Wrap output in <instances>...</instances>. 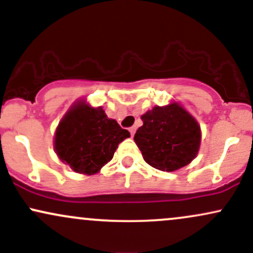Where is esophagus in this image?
<instances>
[{
	"mask_svg": "<svg viewBox=\"0 0 253 253\" xmlns=\"http://www.w3.org/2000/svg\"><path fill=\"white\" fill-rule=\"evenodd\" d=\"M129 133H130V135H134V133H135V127H129Z\"/></svg>",
	"mask_w": 253,
	"mask_h": 253,
	"instance_id": "1",
	"label": "esophagus"
}]
</instances>
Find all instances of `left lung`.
Here are the masks:
<instances>
[{
	"instance_id": "left-lung-1",
	"label": "left lung",
	"mask_w": 253,
	"mask_h": 253,
	"mask_svg": "<svg viewBox=\"0 0 253 253\" xmlns=\"http://www.w3.org/2000/svg\"><path fill=\"white\" fill-rule=\"evenodd\" d=\"M134 141L144 161L155 169L176 171L196 158L201 128L196 119L178 102L153 107L141 115Z\"/></svg>"
}]
</instances>
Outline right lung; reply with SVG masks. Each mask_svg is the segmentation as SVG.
<instances>
[{"instance_id": "right-lung-1", "label": "right lung", "mask_w": 253, "mask_h": 253, "mask_svg": "<svg viewBox=\"0 0 253 253\" xmlns=\"http://www.w3.org/2000/svg\"><path fill=\"white\" fill-rule=\"evenodd\" d=\"M129 136L128 130L107 117L102 107L80 100L58 124L53 147L58 158L75 172L94 175L112 161L118 145Z\"/></svg>"}]
</instances>
